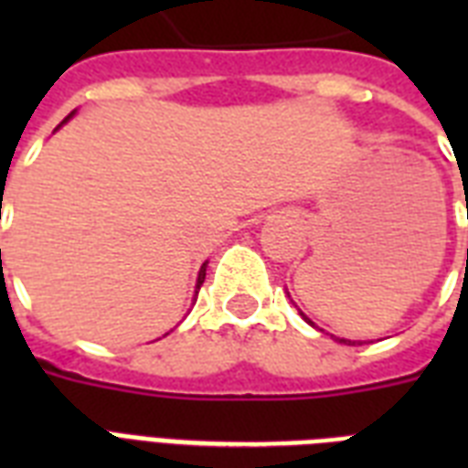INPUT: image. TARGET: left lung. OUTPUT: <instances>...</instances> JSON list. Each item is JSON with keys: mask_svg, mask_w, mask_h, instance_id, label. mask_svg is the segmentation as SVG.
I'll return each instance as SVG.
<instances>
[{"mask_svg": "<svg viewBox=\"0 0 468 468\" xmlns=\"http://www.w3.org/2000/svg\"><path fill=\"white\" fill-rule=\"evenodd\" d=\"M468 206V204H466ZM466 257H468V250H466ZM303 318H306V315H303ZM308 320V318H306ZM308 323H311V320H308ZM311 325H313V323H311ZM340 342H347V340H340Z\"/></svg>", "mask_w": 468, "mask_h": 468, "instance_id": "left-lung-1", "label": "left lung"}]
</instances>
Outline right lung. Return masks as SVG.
Masks as SVG:
<instances>
[{
  "label": "right lung",
  "instance_id": "right-lung-1",
  "mask_svg": "<svg viewBox=\"0 0 468 468\" xmlns=\"http://www.w3.org/2000/svg\"><path fill=\"white\" fill-rule=\"evenodd\" d=\"M72 113H75V112H72ZM72 113H69L68 119L62 121V123H68V121L72 119ZM62 123H60V126H62ZM60 126H58V128H60ZM206 264H208V262L201 264V270H198V277H197V293H198V289H201V284H204V279H206Z\"/></svg>",
  "mask_w": 468,
  "mask_h": 468
}]
</instances>
